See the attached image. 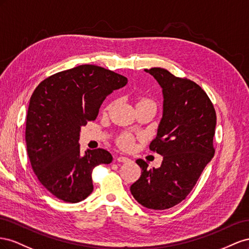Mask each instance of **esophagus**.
I'll return each instance as SVG.
<instances>
[{
	"mask_svg": "<svg viewBox=\"0 0 249 249\" xmlns=\"http://www.w3.org/2000/svg\"><path fill=\"white\" fill-rule=\"evenodd\" d=\"M116 160H117L118 161H120V162H126V161L129 160V159L126 158V156H117Z\"/></svg>",
	"mask_w": 249,
	"mask_h": 249,
	"instance_id": "esophagus-1",
	"label": "esophagus"
}]
</instances>
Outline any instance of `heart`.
Segmentation results:
<instances>
[{
    "mask_svg": "<svg viewBox=\"0 0 249 249\" xmlns=\"http://www.w3.org/2000/svg\"><path fill=\"white\" fill-rule=\"evenodd\" d=\"M146 101H149V100H142L141 102H146ZM120 145L124 149H131L133 147L132 137L129 136V134H124V136L120 139Z\"/></svg>",
    "mask_w": 249,
    "mask_h": 249,
    "instance_id": "1",
    "label": "heart"
}]
</instances>
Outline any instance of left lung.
I'll list each match as a JSON object with an SVG mask.
<instances>
[{
    "label": "left lung",
    "instance_id": "obj_1",
    "mask_svg": "<svg viewBox=\"0 0 249 249\" xmlns=\"http://www.w3.org/2000/svg\"><path fill=\"white\" fill-rule=\"evenodd\" d=\"M161 88L162 117L150 149L162 156L160 168L142 169L130 192L140 204L151 210H167L186 198L203 169L214 156L216 112L205 91L187 78H178L161 68L145 70Z\"/></svg>",
    "mask_w": 249,
    "mask_h": 249
}]
</instances>
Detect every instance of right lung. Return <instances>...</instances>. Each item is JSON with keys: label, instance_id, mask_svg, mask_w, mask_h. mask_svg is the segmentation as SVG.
Masks as SVG:
<instances>
[{"label": "right lung", "instance_id": "obj_1", "mask_svg": "<svg viewBox=\"0 0 249 249\" xmlns=\"http://www.w3.org/2000/svg\"><path fill=\"white\" fill-rule=\"evenodd\" d=\"M127 78L104 68L82 65L50 76L30 98L26 121L28 156L38 180L66 202L84 200L94 190L93 169L109 164L104 149L81 153V127L94 121L104 99L125 87Z\"/></svg>", "mask_w": 249, "mask_h": 249}]
</instances>
